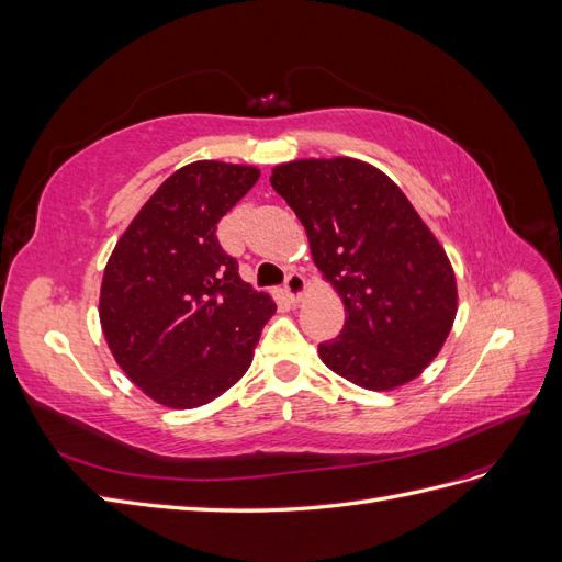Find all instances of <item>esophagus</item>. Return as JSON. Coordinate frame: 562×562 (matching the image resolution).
<instances>
[{
    "mask_svg": "<svg viewBox=\"0 0 562 562\" xmlns=\"http://www.w3.org/2000/svg\"><path fill=\"white\" fill-rule=\"evenodd\" d=\"M283 288H285V295L293 302H300L304 297V293H307V283H304V277L297 274V271H291V274H288Z\"/></svg>",
    "mask_w": 562,
    "mask_h": 562,
    "instance_id": "obj_1",
    "label": "esophagus"
}]
</instances>
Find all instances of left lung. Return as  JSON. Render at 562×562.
Returning <instances> with one entry per match:
<instances>
[{
    "instance_id": "left-lung-1",
    "label": "left lung",
    "mask_w": 562,
    "mask_h": 562,
    "mask_svg": "<svg viewBox=\"0 0 562 562\" xmlns=\"http://www.w3.org/2000/svg\"><path fill=\"white\" fill-rule=\"evenodd\" d=\"M271 187L307 232L314 265L345 304V328L321 361L370 391L419 378L457 316L443 246L380 168L351 157L271 168Z\"/></svg>"
}]
</instances>
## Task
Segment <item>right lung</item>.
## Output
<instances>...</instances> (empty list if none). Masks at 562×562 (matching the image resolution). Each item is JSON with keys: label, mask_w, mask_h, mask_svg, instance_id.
Returning <instances> with one entry per match:
<instances>
[{"label": "right lung", "mask_w": 562, "mask_h": 562, "mask_svg": "<svg viewBox=\"0 0 562 562\" xmlns=\"http://www.w3.org/2000/svg\"><path fill=\"white\" fill-rule=\"evenodd\" d=\"M258 178L255 166L209 159L178 168L110 255L100 326L126 378L166 407L190 411L223 396L250 368L277 312L215 236Z\"/></svg>", "instance_id": "add662e5"}]
</instances>
